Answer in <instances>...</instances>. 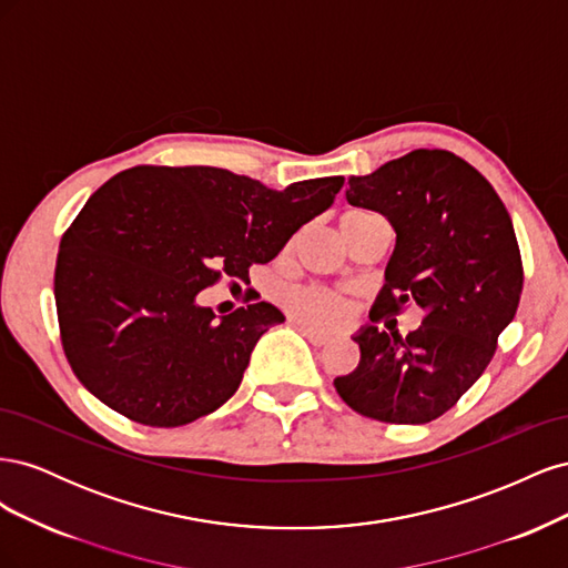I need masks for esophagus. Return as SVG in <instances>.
Returning <instances> with one entry per match:
<instances>
[{
    "label": "esophagus",
    "mask_w": 568,
    "mask_h": 568,
    "mask_svg": "<svg viewBox=\"0 0 568 568\" xmlns=\"http://www.w3.org/2000/svg\"><path fill=\"white\" fill-rule=\"evenodd\" d=\"M298 326H301V332H303V336L311 341V343H315V346H324L326 341H329L332 336L326 334V332H320V329H315V326H307L305 322H301V320H294Z\"/></svg>",
    "instance_id": "34e87169"
}]
</instances>
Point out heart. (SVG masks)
Listing matches in <instances>:
<instances>
[{"label":"heart","instance_id":"1","mask_svg":"<svg viewBox=\"0 0 568 568\" xmlns=\"http://www.w3.org/2000/svg\"><path fill=\"white\" fill-rule=\"evenodd\" d=\"M353 215H363V213L355 211V213H346L343 217H353ZM284 307L291 317L313 326H326V329L346 324L353 313V307L346 298L324 286H298V288L286 291Z\"/></svg>","mask_w":568,"mask_h":568}]
</instances>
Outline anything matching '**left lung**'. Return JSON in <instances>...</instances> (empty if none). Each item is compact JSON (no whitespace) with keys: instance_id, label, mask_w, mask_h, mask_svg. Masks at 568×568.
<instances>
[{"instance_id":"8db88e82","label":"left lung","mask_w":568,"mask_h":568,"mask_svg":"<svg viewBox=\"0 0 568 568\" xmlns=\"http://www.w3.org/2000/svg\"><path fill=\"white\" fill-rule=\"evenodd\" d=\"M348 184L351 205L386 215L395 230L372 322L412 303L424 317L407 336L359 332V363L336 376V393L376 422H434L484 374L517 315L524 265L511 217L493 184L445 149H415Z\"/></svg>"}]
</instances>
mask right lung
<instances>
[{"instance_id":"right-lung-1","label":"right lung","mask_w":568,"mask_h":568,"mask_svg":"<svg viewBox=\"0 0 568 568\" xmlns=\"http://www.w3.org/2000/svg\"><path fill=\"white\" fill-rule=\"evenodd\" d=\"M341 186L320 178L274 192L211 165H136L101 184L63 232L54 270L61 346L80 384L159 428L227 403L284 315L253 296L217 320L199 291L246 282Z\"/></svg>"}]
</instances>
